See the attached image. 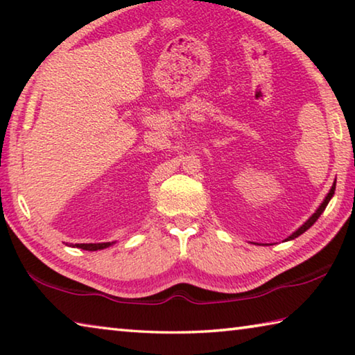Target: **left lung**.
Returning <instances> with one entry per match:
<instances>
[{"label": "left lung", "instance_id": "left-lung-1", "mask_svg": "<svg viewBox=\"0 0 355 355\" xmlns=\"http://www.w3.org/2000/svg\"><path fill=\"white\" fill-rule=\"evenodd\" d=\"M334 194H335V182H334V184H332V188H330V191H329V194L326 196V199H324V202H322V203H321V205H320V208H318V209H316V211H315L313 214H311V216H310V218H309V220H307V222H304V224H302V227H299V228H297V230L293 233V235H290V236H288V238L285 239V241H291V239H294V238H297V236H300V235H302V233H304V232H307V230H309V228H310L311 225H313V224H315V222L318 220V218H320V216L322 214V211H324V209H326V207H327V203L330 202V199H332V196H334Z\"/></svg>", "mask_w": 355, "mask_h": 355}]
</instances>
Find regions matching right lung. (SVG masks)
<instances>
[{
	"mask_svg": "<svg viewBox=\"0 0 355 355\" xmlns=\"http://www.w3.org/2000/svg\"><path fill=\"white\" fill-rule=\"evenodd\" d=\"M112 243H98V244H75L71 245V248H80L83 250H101V249H106L110 248Z\"/></svg>",
	"mask_w": 355,
	"mask_h": 355,
	"instance_id": "right-lung-1",
	"label": "right lung"
}]
</instances>
